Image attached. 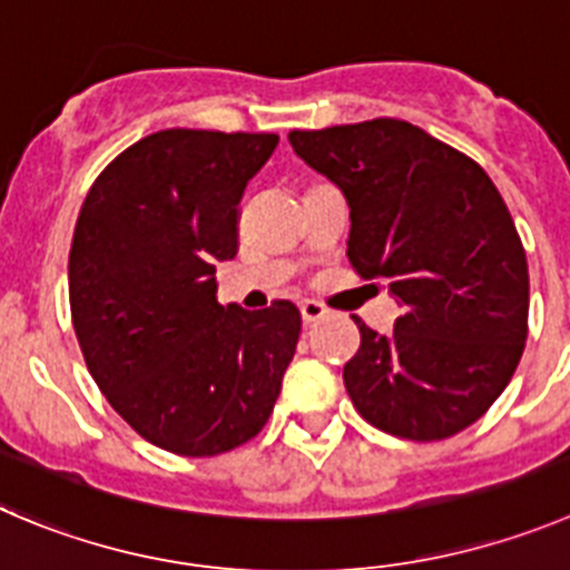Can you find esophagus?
<instances>
[{
    "label": "esophagus",
    "mask_w": 570,
    "mask_h": 570,
    "mask_svg": "<svg viewBox=\"0 0 570 570\" xmlns=\"http://www.w3.org/2000/svg\"><path fill=\"white\" fill-rule=\"evenodd\" d=\"M301 315H303V323L309 326V323H317V321H323V317H328L332 312H328L326 306H323V303H317V301H303L301 303Z\"/></svg>",
    "instance_id": "1"
}]
</instances>
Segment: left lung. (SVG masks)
I'll return each mask as SVG.
<instances>
[{"instance_id":"left-lung-1","label":"left lung","mask_w":570,"mask_h":570,"mask_svg":"<svg viewBox=\"0 0 570 570\" xmlns=\"http://www.w3.org/2000/svg\"><path fill=\"white\" fill-rule=\"evenodd\" d=\"M289 142L345 194L354 273L402 309L387 337L354 317L351 402L399 439L461 433L509 385L529 334V264L507 202L475 159L393 117L295 129Z\"/></svg>"}]
</instances>
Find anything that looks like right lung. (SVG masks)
<instances>
[{"label": "right lung", "instance_id": "add662e5", "mask_svg": "<svg viewBox=\"0 0 570 570\" xmlns=\"http://www.w3.org/2000/svg\"><path fill=\"white\" fill-rule=\"evenodd\" d=\"M278 135L165 129L89 188L69 249V309L100 393L154 446L210 459L267 424L301 312L216 301L238 253V202Z\"/></svg>", "mask_w": 570, "mask_h": 570}]
</instances>
